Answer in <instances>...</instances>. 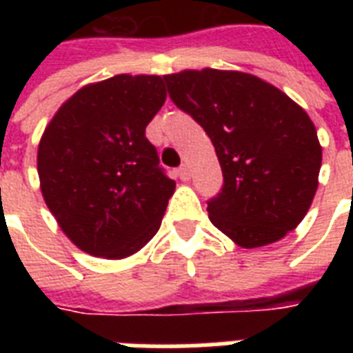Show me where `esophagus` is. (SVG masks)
<instances>
[{
	"instance_id": "34e87169",
	"label": "esophagus",
	"mask_w": 353,
	"mask_h": 353,
	"mask_svg": "<svg viewBox=\"0 0 353 353\" xmlns=\"http://www.w3.org/2000/svg\"><path fill=\"white\" fill-rule=\"evenodd\" d=\"M177 174H179V177H181L183 181H188L190 179V170H188L187 165H183L179 170H177Z\"/></svg>"
}]
</instances>
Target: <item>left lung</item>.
Here are the masks:
<instances>
[{
	"label": "left lung",
	"mask_w": 353,
	"mask_h": 353,
	"mask_svg": "<svg viewBox=\"0 0 353 353\" xmlns=\"http://www.w3.org/2000/svg\"><path fill=\"white\" fill-rule=\"evenodd\" d=\"M163 79L174 104L214 144L223 187L207 210L216 229L243 249L296 229L323 163L310 115L284 91L241 71L185 69Z\"/></svg>",
	"instance_id": "1"
}]
</instances>
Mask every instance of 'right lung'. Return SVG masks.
Masks as SVG:
<instances>
[{"mask_svg":"<svg viewBox=\"0 0 353 353\" xmlns=\"http://www.w3.org/2000/svg\"><path fill=\"white\" fill-rule=\"evenodd\" d=\"M165 101L163 77L117 74L80 88L46 126L41 196L80 251L121 260L159 231L176 181L144 130Z\"/></svg>","mask_w":353,"mask_h":353,"instance_id":"1","label":"right lung"}]
</instances>
